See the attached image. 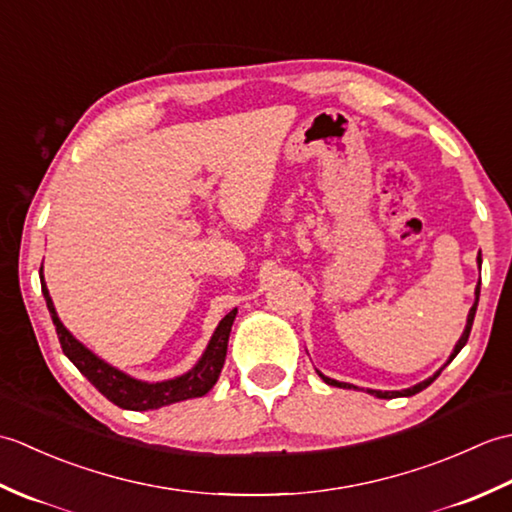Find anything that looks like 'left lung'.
<instances>
[{"instance_id": "left-lung-1", "label": "left lung", "mask_w": 512, "mask_h": 512, "mask_svg": "<svg viewBox=\"0 0 512 512\" xmlns=\"http://www.w3.org/2000/svg\"><path fill=\"white\" fill-rule=\"evenodd\" d=\"M477 266H482V257L477 255ZM477 301H480V281H477V286H475V303L471 306V310H469V317H466V325H464V332H462V336H460V341L455 343V347H453V352H451V356H449V361L444 363L436 374L433 376H429L427 380H422V383H418V385H413V387H409V389H400V391H380V389H367V394H372V396H376V398H398V396H413V394H418V391H422V389H427L433 380H436L438 376H440V372L444 367H447L455 356L460 354V350L462 347L466 345V341H469V334H471V328H473V319H475V310H477ZM317 374L323 378V383H328V385H332V387H343V389H358L356 385H350V383H341V380H334V378H328L325 374H321L319 369H317Z\"/></svg>"}]
</instances>
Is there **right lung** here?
<instances>
[{
  "instance_id": "add662e5",
  "label": "right lung",
  "mask_w": 512,
  "mask_h": 512,
  "mask_svg": "<svg viewBox=\"0 0 512 512\" xmlns=\"http://www.w3.org/2000/svg\"><path fill=\"white\" fill-rule=\"evenodd\" d=\"M39 277H41L43 299H46L54 328H57L63 354L68 356L74 363V367L79 369V372L88 378L107 400H112L114 405L123 409H132V411L160 409V407L173 405V402H182V400L200 398L204 394H209L213 385L217 383V378H220V372L226 361L228 336H231L233 321L237 317V308L228 312L226 317L217 323V328L211 336L209 345H206V350L202 352L200 361L195 363L189 372L169 380L149 383V380H138L134 376L121 372V369L103 361L101 356H96L92 350H88V347H85L79 339H74L72 332L61 323L57 310H54L46 279H43V268L39 270Z\"/></svg>"
}]
</instances>
